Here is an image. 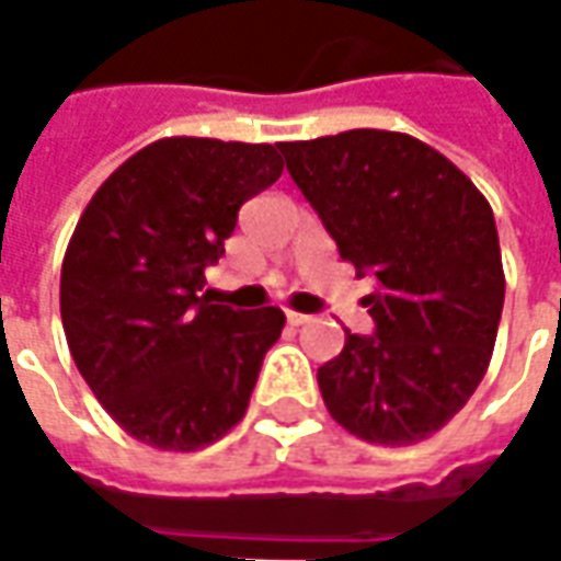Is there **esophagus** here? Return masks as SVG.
Instances as JSON below:
<instances>
[{
    "instance_id": "obj_1",
    "label": "esophagus",
    "mask_w": 561,
    "mask_h": 561,
    "mask_svg": "<svg viewBox=\"0 0 561 561\" xmlns=\"http://www.w3.org/2000/svg\"><path fill=\"white\" fill-rule=\"evenodd\" d=\"M285 317H288V322H291V325H307V322H310V317H307V313H295V310H288Z\"/></svg>"
}]
</instances>
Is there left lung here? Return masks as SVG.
Returning <instances> with one entry per match:
<instances>
[{
    "label": "left lung",
    "instance_id": "obj_1",
    "mask_svg": "<svg viewBox=\"0 0 561 561\" xmlns=\"http://www.w3.org/2000/svg\"><path fill=\"white\" fill-rule=\"evenodd\" d=\"M279 151L341 257L378 282L366 298L376 332H347L319 366L329 413L369 444L432 437L491 363L506 295L491 204L407 133L347 129Z\"/></svg>",
    "mask_w": 561,
    "mask_h": 561
}]
</instances>
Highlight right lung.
Returning <instances> with one entry per match:
<instances>
[{
	"label": "right lung",
	"instance_id": "obj_1",
	"mask_svg": "<svg viewBox=\"0 0 561 561\" xmlns=\"http://www.w3.org/2000/svg\"><path fill=\"white\" fill-rule=\"evenodd\" d=\"M282 176L273 146L173 136L107 176L61 263L70 357L126 435L202 450L242 422L279 307L210 304L204 270L239 207Z\"/></svg>",
	"mask_w": 561,
	"mask_h": 561
}]
</instances>
